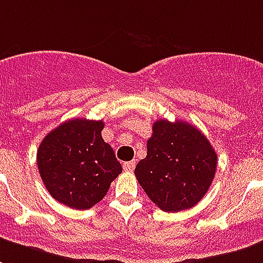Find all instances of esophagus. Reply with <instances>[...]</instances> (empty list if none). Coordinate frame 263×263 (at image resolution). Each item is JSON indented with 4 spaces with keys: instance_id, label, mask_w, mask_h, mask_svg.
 Returning a JSON list of instances; mask_svg holds the SVG:
<instances>
[{
    "instance_id": "1",
    "label": "esophagus",
    "mask_w": 263,
    "mask_h": 263,
    "mask_svg": "<svg viewBox=\"0 0 263 263\" xmlns=\"http://www.w3.org/2000/svg\"><path fill=\"white\" fill-rule=\"evenodd\" d=\"M135 160L132 161H126V163H124V170L125 171H134V168H135Z\"/></svg>"
}]
</instances>
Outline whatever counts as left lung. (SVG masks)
<instances>
[{
    "label": "left lung",
    "mask_w": 263,
    "mask_h": 263,
    "mask_svg": "<svg viewBox=\"0 0 263 263\" xmlns=\"http://www.w3.org/2000/svg\"><path fill=\"white\" fill-rule=\"evenodd\" d=\"M147 155L135 167L143 191L161 211L180 212L205 196L217 167V155L196 126L157 120Z\"/></svg>",
    "instance_id": "1"
}]
</instances>
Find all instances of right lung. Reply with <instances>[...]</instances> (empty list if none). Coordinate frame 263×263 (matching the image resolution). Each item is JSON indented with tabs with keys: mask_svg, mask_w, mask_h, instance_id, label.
Masks as SVG:
<instances>
[{
	"mask_svg": "<svg viewBox=\"0 0 263 263\" xmlns=\"http://www.w3.org/2000/svg\"><path fill=\"white\" fill-rule=\"evenodd\" d=\"M104 122L73 118L48 132L37 149V167L50 195L85 211L100 202L121 174V163L103 141Z\"/></svg>",
	"mask_w": 263,
	"mask_h": 263,
	"instance_id": "1",
	"label": "right lung"
}]
</instances>
